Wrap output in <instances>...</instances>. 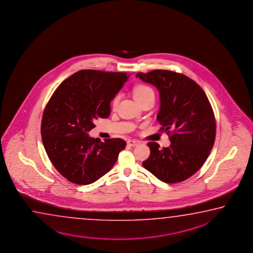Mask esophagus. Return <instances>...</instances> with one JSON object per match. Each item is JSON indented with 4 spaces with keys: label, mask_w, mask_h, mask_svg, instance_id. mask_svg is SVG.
<instances>
[{
    "label": "esophagus",
    "mask_w": 253,
    "mask_h": 253,
    "mask_svg": "<svg viewBox=\"0 0 253 253\" xmlns=\"http://www.w3.org/2000/svg\"><path fill=\"white\" fill-rule=\"evenodd\" d=\"M140 143H141V141H136V140H128V141H127V144H128L129 146H132V147L139 145Z\"/></svg>",
    "instance_id": "1"
}]
</instances>
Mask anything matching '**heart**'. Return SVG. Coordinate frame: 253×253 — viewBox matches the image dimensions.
Here are the masks:
<instances>
[{"label": "heart", "mask_w": 253, "mask_h": 253, "mask_svg": "<svg viewBox=\"0 0 253 253\" xmlns=\"http://www.w3.org/2000/svg\"><path fill=\"white\" fill-rule=\"evenodd\" d=\"M152 95H154V91L150 86H146V85H138L133 88V96L138 103ZM119 100H120V95L117 94L114 96V98L112 99V107L117 106Z\"/></svg>", "instance_id": "1"}]
</instances>
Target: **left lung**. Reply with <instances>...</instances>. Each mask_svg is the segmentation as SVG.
I'll return each instance as SVG.
<instances>
[{"mask_svg": "<svg viewBox=\"0 0 253 253\" xmlns=\"http://www.w3.org/2000/svg\"><path fill=\"white\" fill-rule=\"evenodd\" d=\"M136 78L159 90L157 120L171 141L163 149L149 142L150 157L142 166L167 183L187 180L201 168L214 144L216 122L210 102L198 84L180 73L154 70L138 73Z\"/></svg>", "mask_w": 253, "mask_h": 253, "instance_id": "8db88e82", "label": "left lung"}]
</instances>
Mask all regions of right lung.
Masks as SVG:
<instances>
[{
  "mask_svg": "<svg viewBox=\"0 0 253 253\" xmlns=\"http://www.w3.org/2000/svg\"><path fill=\"white\" fill-rule=\"evenodd\" d=\"M126 73L82 70L56 88L42 120V139L48 159L64 178L91 184L115 165L126 142L120 138L90 137L95 120L107 119L110 103L128 80Z\"/></svg>",
  "mask_w": 253,
  "mask_h": 253,
  "instance_id": "add662e5",
  "label": "right lung"
}]
</instances>
